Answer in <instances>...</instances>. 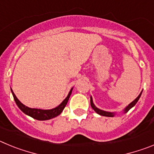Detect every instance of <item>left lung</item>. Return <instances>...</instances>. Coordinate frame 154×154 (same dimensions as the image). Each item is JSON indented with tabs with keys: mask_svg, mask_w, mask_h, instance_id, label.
<instances>
[{
	"mask_svg": "<svg viewBox=\"0 0 154 154\" xmlns=\"http://www.w3.org/2000/svg\"><path fill=\"white\" fill-rule=\"evenodd\" d=\"M141 94H142V92H140V94L139 95L138 97L137 98V99H135V100H133V102H132L131 103H130L129 106H128L127 107H126V109H124V112H127L130 109L132 108V107H133L134 106L136 105V103L138 102L139 99H140V97L141 96ZM90 104H91V106H92V108L95 111H96V112H97L98 114H99V115H101V116H109V117H112V116H114V113H112V112H106V111H103V110H101V109H98L97 107L95 106V105L93 104V102H92V97L90 98Z\"/></svg>",
	"mask_w": 154,
	"mask_h": 154,
	"instance_id": "obj_1",
	"label": "left lung"
}]
</instances>
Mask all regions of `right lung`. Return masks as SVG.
<instances>
[{
	"instance_id": "add662e5",
	"label": "right lung",
	"mask_w": 154,
	"mask_h": 154,
	"mask_svg": "<svg viewBox=\"0 0 154 154\" xmlns=\"http://www.w3.org/2000/svg\"><path fill=\"white\" fill-rule=\"evenodd\" d=\"M72 89H71L68 96L64 99L63 102L58 106H57L56 108L52 109H40L29 108V107L24 106V104H22L21 102L19 101L17 98L16 97L15 95H14V93L13 91L11 90V92L12 94H13L14 99V101H15L16 104H17L19 109L24 113H25L28 116H30L31 117L34 118L35 119H38V120H48V119H52V118L56 117L58 115H60L61 112L65 109L68 101H69V97H70L71 94H72Z\"/></svg>"
}]
</instances>
